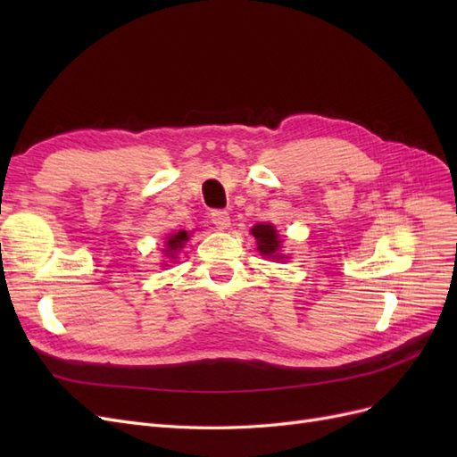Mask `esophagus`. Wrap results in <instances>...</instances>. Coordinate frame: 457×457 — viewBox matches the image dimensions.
<instances>
[{
	"label": "esophagus",
	"instance_id": "34e87169",
	"mask_svg": "<svg viewBox=\"0 0 457 457\" xmlns=\"http://www.w3.org/2000/svg\"><path fill=\"white\" fill-rule=\"evenodd\" d=\"M210 217H212V223H213L217 228H220V230H225V228L230 225V215H228V212H225V210H213Z\"/></svg>",
	"mask_w": 457,
	"mask_h": 457
}]
</instances>
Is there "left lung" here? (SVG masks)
Segmentation results:
<instances>
[{"label":"left lung","mask_w":457,"mask_h":457,"mask_svg":"<svg viewBox=\"0 0 457 457\" xmlns=\"http://www.w3.org/2000/svg\"><path fill=\"white\" fill-rule=\"evenodd\" d=\"M252 234L257 240V250L262 253V255H269L272 259H278L280 255L276 253L280 250V240H278V234H276L274 227L272 225H255L252 228Z\"/></svg>","instance_id":"8db88e82"}]
</instances>
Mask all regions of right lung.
Instances as JSON below:
<instances>
[{
	"instance_id": "obj_1",
	"label": "right lung",
	"mask_w": 457,
	"mask_h": 457,
	"mask_svg": "<svg viewBox=\"0 0 457 457\" xmlns=\"http://www.w3.org/2000/svg\"><path fill=\"white\" fill-rule=\"evenodd\" d=\"M187 240H188V232L187 230H179L177 234H173V237H170L168 244H165V245H168V250H165V252H168V255L171 259H175V253L181 250Z\"/></svg>"
}]
</instances>
